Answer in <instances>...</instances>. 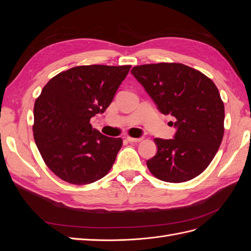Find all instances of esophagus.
<instances>
[{"label":"esophagus","instance_id":"esophagus-1","mask_svg":"<svg viewBox=\"0 0 251 251\" xmlns=\"http://www.w3.org/2000/svg\"><path fill=\"white\" fill-rule=\"evenodd\" d=\"M126 140L128 142H140L142 140V138H134V137H126Z\"/></svg>","mask_w":251,"mask_h":251}]
</instances>
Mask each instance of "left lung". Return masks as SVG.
<instances>
[{"label": "left lung", "mask_w": 251, "mask_h": 251, "mask_svg": "<svg viewBox=\"0 0 251 251\" xmlns=\"http://www.w3.org/2000/svg\"><path fill=\"white\" fill-rule=\"evenodd\" d=\"M158 110L176 118L174 139L155 138L157 154L147 161L158 179L172 183L192 180L206 170L224 135V103L202 72L179 63L136 66L131 70Z\"/></svg>", "instance_id": "1"}]
</instances>
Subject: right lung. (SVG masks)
<instances>
[{
	"label": "right lung",
	"instance_id": "1",
	"mask_svg": "<svg viewBox=\"0 0 251 251\" xmlns=\"http://www.w3.org/2000/svg\"><path fill=\"white\" fill-rule=\"evenodd\" d=\"M126 66H78L52 77L34 103L33 137L43 160L58 178L85 185L113 166L123 139L92 128L131 69Z\"/></svg>",
	"mask_w": 251,
	"mask_h": 251
}]
</instances>
